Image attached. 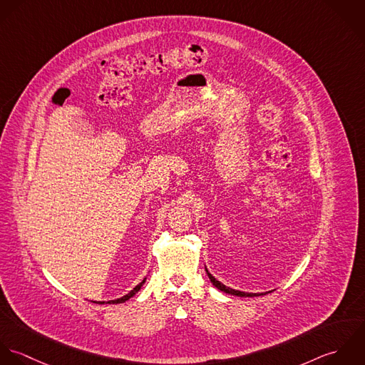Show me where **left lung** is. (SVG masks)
<instances>
[{
  "label": "left lung",
  "mask_w": 365,
  "mask_h": 365,
  "mask_svg": "<svg viewBox=\"0 0 365 365\" xmlns=\"http://www.w3.org/2000/svg\"><path fill=\"white\" fill-rule=\"evenodd\" d=\"M206 272H207V277L210 278V281H212V284L220 289V291L225 292V293H228V294H234V296H241V297H252V296H261V294H264V293H250V292H241V291H235V289H231V288H228V287H225L224 284H221L220 281H217L207 269H206ZM267 293V292H265Z\"/></svg>",
  "instance_id": "8db88e82"
}]
</instances>
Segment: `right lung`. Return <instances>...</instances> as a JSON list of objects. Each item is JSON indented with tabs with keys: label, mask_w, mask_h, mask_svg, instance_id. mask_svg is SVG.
Returning a JSON list of instances; mask_svg holds the SVG:
<instances>
[{
	"label": "right lung",
	"mask_w": 365,
	"mask_h": 365,
	"mask_svg": "<svg viewBox=\"0 0 365 365\" xmlns=\"http://www.w3.org/2000/svg\"><path fill=\"white\" fill-rule=\"evenodd\" d=\"M145 281H146V278H144V279H143V282H140V284H138V285H137V287H135V288H134V289H133V291L128 292V293H127V294H124V296H123V297H120V299H114V300H108V302H107V303H108V304H115V303H124V302H127V300H128V299H130V297H133V296H134V294H135V293H137V292H138V291H140V289H141V287H143V285H144V284H145ZM98 303H100V304H103V303H104V302H98Z\"/></svg>",
	"instance_id": "1"
}]
</instances>
